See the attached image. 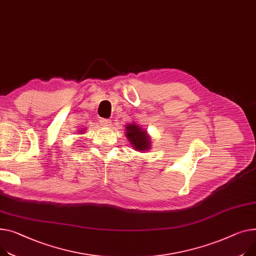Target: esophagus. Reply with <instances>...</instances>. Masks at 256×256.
<instances>
[{"mask_svg":"<svg viewBox=\"0 0 256 256\" xmlns=\"http://www.w3.org/2000/svg\"><path fill=\"white\" fill-rule=\"evenodd\" d=\"M100 124H102V126H105V128H110V126H111V124H112V122L110 120V119H106V118L100 119Z\"/></svg>","mask_w":256,"mask_h":256,"instance_id":"esophagus-1","label":"esophagus"}]
</instances>
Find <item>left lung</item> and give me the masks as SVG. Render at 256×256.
Returning <instances> with one entry per match:
<instances>
[{"label": "left lung", "instance_id": "8db88e82", "mask_svg": "<svg viewBox=\"0 0 256 256\" xmlns=\"http://www.w3.org/2000/svg\"><path fill=\"white\" fill-rule=\"evenodd\" d=\"M126 138L136 150L147 151L150 149L151 141L147 132L136 124H128L126 126Z\"/></svg>", "mask_w": 256, "mask_h": 256}]
</instances>
